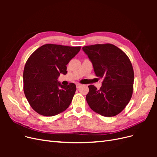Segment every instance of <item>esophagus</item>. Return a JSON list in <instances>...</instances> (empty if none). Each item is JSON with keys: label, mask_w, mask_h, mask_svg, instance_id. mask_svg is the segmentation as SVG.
Returning <instances> with one entry per match:
<instances>
[{"label": "esophagus", "mask_w": 157, "mask_h": 157, "mask_svg": "<svg viewBox=\"0 0 157 157\" xmlns=\"http://www.w3.org/2000/svg\"><path fill=\"white\" fill-rule=\"evenodd\" d=\"M82 84H80V83H77L76 84V86H77V88H79L80 86H82Z\"/></svg>", "instance_id": "esophagus-1"}]
</instances>
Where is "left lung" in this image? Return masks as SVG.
Instances as JSON below:
<instances>
[{"label": "left lung", "instance_id": "obj_1", "mask_svg": "<svg viewBox=\"0 0 157 157\" xmlns=\"http://www.w3.org/2000/svg\"><path fill=\"white\" fill-rule=\"evenodd\" d=\"M91 60L96 76L103 78L99 90L89 85L86 99L90 107L103 117L122 112L129 103L134 88V73L128 56L112 44L82 47Z\"/></svg>", "mask_w": 157, "mask_h": 157}]
</instances>
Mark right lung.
<instances>
[{
	"label": "right lung",
	"mask_w": 157,
	"mask_h": 157,
	"mask_svg": "<svg viewBox=\"0 0 157 157\" xmlns=\"http://www.w3.org/2000/svg\"><path fill=\"white\" fill-rule=\"evenodd\" d=\"M80 46L47 44L36 49L28 58L23 70V91L32 109L37 113L52 117L69 106L76 85L63 86L58 82L60 73H67V65Z\"/></svg>",
	"instance_id": "right-lung-1"
}]
</instances>
